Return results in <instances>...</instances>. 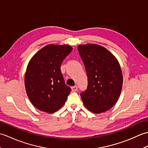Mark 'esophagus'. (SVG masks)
Here are the masks:
<instances>
[{
  "instance_id": "esophagus-1",
  "label": "esophagus",
  "mask_w": 148,
  "mask_h": 148,
  "mask_svg": "<svg viewBox=\"0 0 148 148\" xmlns=\"http://www.w3.org/2000/svg\"><path fill=\"white\" fill-rule=\"evenodd\" d=\"M71 89L72 92H76V91L77 90V86H74L71 87Z\"/></svg>"
}]
</instances>
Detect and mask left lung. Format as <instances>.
<instances>
[{"label": "left lung", "mask_w": 148, "mask_h": 148, "mask_svg": "<svg viewBox=\"0 0 148 148\" xmlns=\"http://www.w3.org/2000/svg\"><path fill=\"white\" fill-rule=\"evenodd\" d=\"M77 49L88 77L87 88L80 94L84 105L94 113L107 111L121 93L123 75L119 63L101 46L79 45Z\"/></svg>", "instance_id": "obj_1"}]
</instances>
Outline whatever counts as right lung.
I'll return each instance as SVG.
<instances>
[{
  "label": "right lung",
  "instance_id": "obj_1",
  "mask_svg": "<svg viewBox=\"0 0 148 148\" xmlns=\"http://www.w3.org/2000/svg\"><path fill=\"white\" fill-rule=\"evenodd\" d=\"M72 50L68 45H49L29 62L25 76L26 92L32 104L40 111L54 112L67 100L71 88L65 84L60 67Z\"/></svg>",
  "mask_w": 148,
  "mask_h": 148
}]
</instances>
